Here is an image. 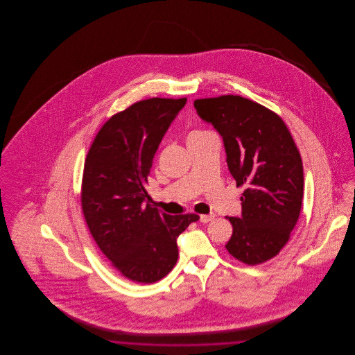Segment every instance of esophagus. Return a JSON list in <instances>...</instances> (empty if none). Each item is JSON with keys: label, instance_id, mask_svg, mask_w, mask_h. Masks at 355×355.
I'll list each match as a JSON object with an SVG mask.
<instances>
[{"label": "esophagus", "instance_id": "34e87169", "mask_svg": "<svg viewBox=\"0 0 355 355\" xmlns=\"http://www.w3.org/2000/svg\"><path fill=\"white\" fill-rule=\"evenodd\" d=\"M213 218H214V214H202V216L200 217V220H201L202 223H207V222L213 220Z\"/></svg>", "mask_w": 355, "mask_h": 355}]
</instances>
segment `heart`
<instances>
[{
  "label": "heart",
  "mask_w": 355,
  "mask_h": 355,
  "mask_svg": "<svg viewBox=\"0 0 355 355\" xmlns=\"http://www.w3.org/2000/svg\"><path fill=\"white\" fill-rule=\"evenodd\" d=\"M198 133H203V132L202 130H194V132H191L189 135H198Z\"/></svg>",
  "instance_id": "heart-1"
}]
</instances>
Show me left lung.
Wrapping results in <instances>:
<instances>
[{
    "label": "left lung",
    "mask_w": 355,
    "mask_h": 355,
    "mask_svg": "<svg viewBox=\"0 0 355 355\" xmlns=\"http://www.w3.org/2000/svg\"><path fill=\"white\" fill-rule=\"evenodd\" d=\"M198 116L222 135L226 162L241 197V218L226 217L233 234L227 252L246 265H259L282 250L304 198L300 150L277 113L241 96L194 101Z\"/></svg>",
    "instance_id": "left-lung-1"
}]
</instances>
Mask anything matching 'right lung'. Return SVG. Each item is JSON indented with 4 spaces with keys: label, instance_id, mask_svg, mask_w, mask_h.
<instances>
[{
    "label": "right lung",
    "instance_id": "right-lung-1",
    "mask_svg": "<svg viewBox=\"0 0 355 355\" xmlns=\"http://www.w3.org/2000/svg\"><path fill=\"white\" fill-rule=\"evenodd\" d=\"M186 98L138 101L107 119L85 159L81 206L86 225L110 265L138 284L168 275L177 238L200 220L169 216L146 202L148 175L162 137Z\"/></svg>",
    "mask_w": 355,
    "mask_h": 355
}]
</instances>
